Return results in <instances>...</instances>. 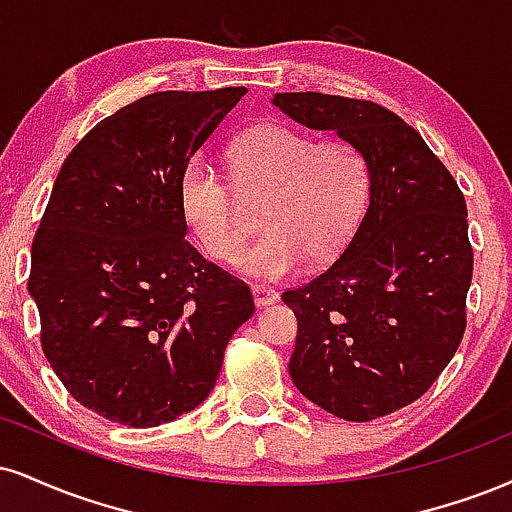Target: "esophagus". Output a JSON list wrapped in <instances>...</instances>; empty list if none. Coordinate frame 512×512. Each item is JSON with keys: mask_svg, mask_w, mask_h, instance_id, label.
Masks as SVG:
<instances>
[{"mask_svg": "<svg viewBox=\"0 0 512 512\" xmlns=\"http://www.w3.org/2000/svg\"><path fill=\"white\" fill-rule=\"evenodd\" d=\"M252 300H255V305L262 310V307L279 303V291H274V288L255 286V288H252Z\"/></svg>", "mask_w": 512, "mask_h": 512, "instance_id": "esophagus-1", "label": "esophagus"}]
</instances>
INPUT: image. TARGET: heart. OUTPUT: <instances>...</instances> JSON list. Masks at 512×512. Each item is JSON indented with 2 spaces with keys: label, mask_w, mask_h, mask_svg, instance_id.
Returning <instances> with one entry per match:
<instances>
[{
  "label": "heart",
  "mask_w": 512,
  "mask_h": 512,
  "mask_svg": "<svg viewBox=\"0 0 512 512\" xmlns=\"http://www.w3.org/2000/svg\"><path fill=\"white\" fill-rule=\"evenodd\" d=\"M231 178L195 157L183 166L178 205L197 243L226 262L250 226L240 196L262 202V238L236 257L240 272L281 279L303 264L326 267L348 248L367 209L369 166L348 143L264 123L238 135L229 150Z\"/></svg>",
  "instance_id": "heart-1"
}]
</instances>
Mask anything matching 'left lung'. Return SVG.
Instances as JSON below:
<instances>
[{"mask_svg":"<svg viewBox=\"0 0 512 512\" xmlns=\"http://www.w3.org/2000/svg\"><path fill=\"white\" fill-rule=\"evenodd\" d=\"M272 104L367 159L369 205L353 240L281 298L298 317L288 362L298 391L341 420H377L427 393L463 341L465 197L422 135L379 104L322 92H276Z\"/></svg>","mask_w":512,"mask_h":512,"instance_id":"left-lung-1","label":"left lung"}]
</instances>
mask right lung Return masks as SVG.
<instances>
[{
	"mask_svg": "<svg viewBox=\"0 0 512 512\" xmlns=\"http://www.w3.org/2000/svg\"><path fill=\"white\" fill-rule=\"evenodd\" d=\"M245 92L140 97L61 164L28 291L54 374L107 420L157 427L197 408L255 312L250 288L188 243L178 205L183 166Z\"/></svg>",
	"mask_w": 512,
	"mask_h": 512,
	"instance_id": "right-lung-1",
	"label": "right lung"
}]
</instances>
